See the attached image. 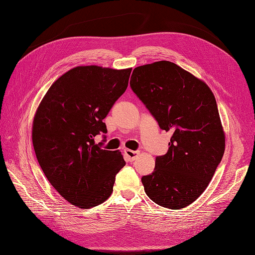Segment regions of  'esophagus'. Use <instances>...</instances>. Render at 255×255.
I'll return each mask as SVG.
<instances>
[{"label":"esophagus","mask_w":255,"mask_h":255,"mask_svg":"<svg viewBox=\"0 0 255 255\" xmlns=\"http://www.w3.org/2000/svg\"><path fill=\"white\" fill-rule=\"evenodd\" d=\"M138 154H139V152L138 151H133V150H126V155L128 157L129 160H134L137 156Z\"/></svg>","instance_id":"34e87169"}]
</instances>
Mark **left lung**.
Segmentation results:
<instances>
[{
  "mask_svg": "<svg viewBox=\"0 0 255 255\" xmlns=\"http://www.w3.org/2000/svg\"><path fill=\"white\" fill-rule=\"evenodd\" d=\"M129 86L159 128L172 132L168 152L141 177L145 194L180 210L201 196L225 153L215 97L204 82L167 60L135 68Z\"/></svg>",
  "mask_w": 255,
  "mask_h": 255,
  "instance_id": "8db88e82",
  "label": "left lung"
}]
</instances>
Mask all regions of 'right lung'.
<instances>
[{"label":"right lung","mask_w":255,"mask_h":255,"mask_svg":"<svg viewBox=\"0 0 255 255\" xmlns=\"http://www.w3.org/2000/svg\"><path fill=\"white\" fill-rule=\"evenodd\" d=\"M132 69L76 67L54 82L33 122V144L44 175L68 202L90 208L106 201L122 154L102 149L103 119L127 90ZM105 137V135H103Z\"/></svg>","instance_id":"obj_1"}]
</instances>
